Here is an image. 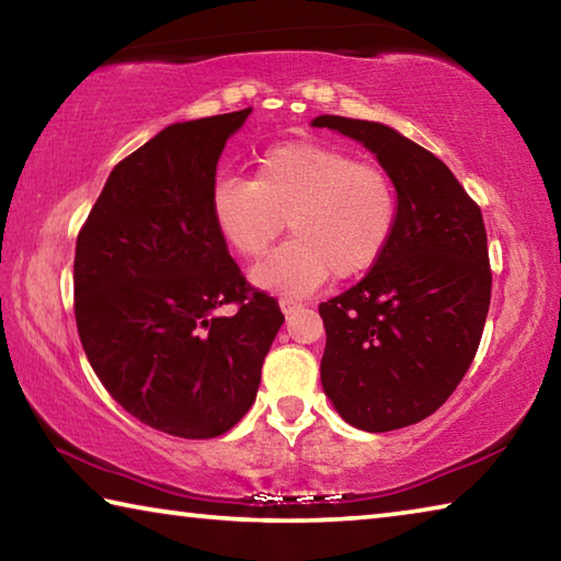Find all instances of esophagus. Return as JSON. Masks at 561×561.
I'll return each mask as SVG.
<instances>
[{"mask_svg": "<svg viewBox=\"0 0 561 561\" xmlns=\"http://www.w3.org/2000/svg\"><path fill=\"white\" fill-rule=\"evenodd\" d=\"M279 307H282V311H284V314H291V311H297V309H301V301H297V299H291V297H282V299H279Z\"/></svg>", "mask_w": 561, "mask_h": 561, "instance_id": "34e87169", "label": "esophagus"}]
</instances>
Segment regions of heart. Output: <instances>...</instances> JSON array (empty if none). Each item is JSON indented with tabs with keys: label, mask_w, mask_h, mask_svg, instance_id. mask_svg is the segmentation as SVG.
I'll return each mask as SVG.
<instances>
[{
	"label": "heart",
	"mask_w": 561,
	"mask_h": 561,
	"mask_svg": "<svg viewBox=\"0 0 561 561\" xmlns=\"http://www.w3.org/2000/svg\"><path fill=\"white\" fill-rule=\"evenodd\" d=\"M213 215L244 260H262L289 220L294 237L252 272V282L301 297L331 274L351 279L376 267L396 234L401 197L383 165L341 146L287 140L264 150L254 180L217 183Z\"/></svg>",
	"instance_id": "1"
}]
</instances>
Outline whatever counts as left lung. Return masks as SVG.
Masks as SVG:
<instances>
[{
  "label": "left lung",
  "instance_id": "8db88e82",
  "mask_svg": "<svg viewBox=\"0 0 561 561\" xmlns=\"http://www.w3.org/2000/svg\"><path fill=\"white\" fill-rule=\"evenodd\" d=\"M311 126L360 140L401 197L383 257L319 304L321 386L354 428H405L448 401L478 354L492 291L485 222L443 160L383 123L319 116Z\"/></svg>",
  "mask_w": 561,
  "mask_h": 561
}]
</instances>
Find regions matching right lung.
Returning a JSON list of instances; mask_svg holds the SVG:
<instances>
[{
    "label": "right lung",
    "mask_w": 561,
    "mask_h": 561,
    "mask_svg": "<svg viewBox=\"0 0 561 561\" xmlns=\"http://www.w3.org/2000/svg\"><path fill=\"white\" fill-rule=\"evenodd\" d=\"M252 108L173 123L113 168L76 237L73 314L89 364L140 423L217 438L257 396L284 321L230 257L217 160ZM232 302L236 314L216 309Z\"/></svg>",
    "instance_id": "right-lung-1"
}]
</instances>
